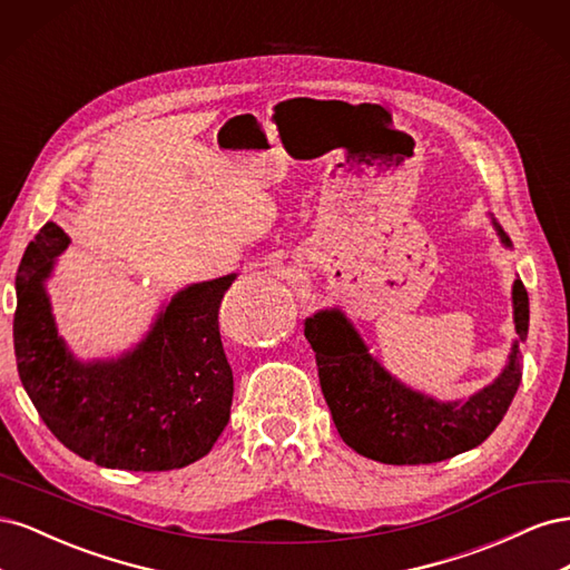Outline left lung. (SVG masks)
Returning a JSON list of instances; mask_svg holds the SVG:
<instances>
[{
	"label": "left lung",
	"mask_w": 570,
	"mask_h": 570,
	"mask_svg": "<svg viewBox=\"0 0 570 570\" xmlns=\"http://www.w3.org/2000/svg\"><path fill=\"white\" fill-rule=\"evenodd\" d=\"M499 235L509 245L502 228ZM513 318L519 340L525 342L530 312L521 281L513 283ZM304 335L316 352L321 390L340 438L361 456L392 465L435 463L485 442L502 423L523 377L515 342L509 366L490 387L469 402L440 404L385 373L337 308L308 318Z\"/></svg>",
	"instance_id": "left-lung-1"
}]
</instances>
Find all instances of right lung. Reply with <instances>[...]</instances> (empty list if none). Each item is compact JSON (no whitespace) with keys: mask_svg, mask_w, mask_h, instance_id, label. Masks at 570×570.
<instances>
[{"mask_svg":"<svg viewBox=\"0 0 570 570\" xmlns=\"http://www.w3.org/2000/svg\"><path fill=\"white\" fill-rule=\"evenodd\" d=\"M66 245L57 223H45L16 275V366L45 425L107 469L161 473L209 454L233 404L218 308L235 275L178 292L132 354L80 364L57 335L42 287Z\"/></svg>","mask_w":570,"mask_h":570,"instance_id":"right-lung-1","label":"right lung"}]
</instances>
